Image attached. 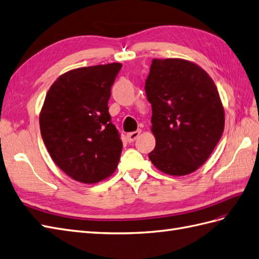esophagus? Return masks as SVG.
Here are the masks:
<instances>
[{"label":"esophagus","instance_id":"obj_1","mask_svg":"<svg viewBox=\"0 0 259 259\" xmlns=\"http://www.w3.org/2000/svg\"><path fill=\"white\" fill-rule=\"evenodd\" d=\"M141 134V130H137V131H134V132H130V134L127 135V140L128 142H134L137 140V138L140 136Z\"/></svg>","mask_w":259,"mask_h":259}]
</instances>
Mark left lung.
Segmentation results:
<instances>
[{
    "mask_svg": "<svg viewBox=\"0 0 259 259\" xmlns=\"http://www.w3.org/2000/svg\"><path fill=\"white\" fill-rule=\"evenodd\" d=\"M144 90L156 140L151 162L168 175L193 173L223 134L224 110L214 82L193 62L153 59Z\"/></svg>",
    "mask_w": 259,
    "mask_h": 259,
    "instance_id": "obj_1",
    "label": "left lung"
}]
</instances>
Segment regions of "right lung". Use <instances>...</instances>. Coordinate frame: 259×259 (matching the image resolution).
Instances as JSON below:
<instances>
[{"instance_id":"1","label":"right lung","mask_w":259,"mask_h":259,"mask_svg":"<svg viewBox=\"0 0 259 259\" xmlns=\"http://www.w3.org/2000/svg\"><path fill=\"white\" fill-rule=\"evenodd\" d=\"M120 63L85 66L51 85L39 117L44 143L73 180L98 183L116 169L122 141L108 111Z\"/></svg>"}]
</instances>
